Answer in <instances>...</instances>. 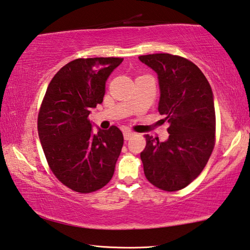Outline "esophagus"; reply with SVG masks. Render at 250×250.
Listing matches in <instances>:
<instances>
[{"instance_id":"obj_1","label":"esophagus","mask_w":250,"mask_h":250,"mask_svg":"<svg viewBox=\"0 0 250 250\" xmlns=\"http://www.w3.org/2000/svg\"><path fill=\"white\" fill-rule=\"evenodd\" d=\"M123 134H124V138H125V141H128V139H129L130 137L134 136V135H135V133L130 132L129 129H124V132H123Z\"/></svg>"}]
</instances>
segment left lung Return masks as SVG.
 Wrapping results in <instances>:
<instances>
[{
	"label": "left lung",
	"mask_w": 250,
	"mask_h": 250,
	"mask_svg": "<svg viewBox=\"0 0 250 250\" xmlns=\"http://www.w3.org/2000/svg\"><path fill=\"white\" fill-rule=\"evenodd\" d=\"M138 58L158 74V112L170 124L166 142L145 135L144 173L158 189L179 191L200 176L215 146L213 92L198 65L183 57L152 54Z\"/></svg>",
	"instance_id": "8db88e82"
}]
</instances>
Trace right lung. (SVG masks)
Segmentation results:
<instances>
[{
    "mask_svg": "<svg viewBox=\"0 0 250 250\" xmlns=\"http://www.w3.org/2000/svg\"><path fill=\"white\" fill-rule=\"evenodd\" d=\"M123 58H79L51 79L39 108L37 127L56 178L74 192L91 193L111 180L124 137L116 126L94 134L90 108L103 102L105 82Z\"/></svg>",
    "mask_w": 250,
    "mask_h": 250,
    "instance_id": "add662e5",
    "label": "right lung"
}]
</instances>
